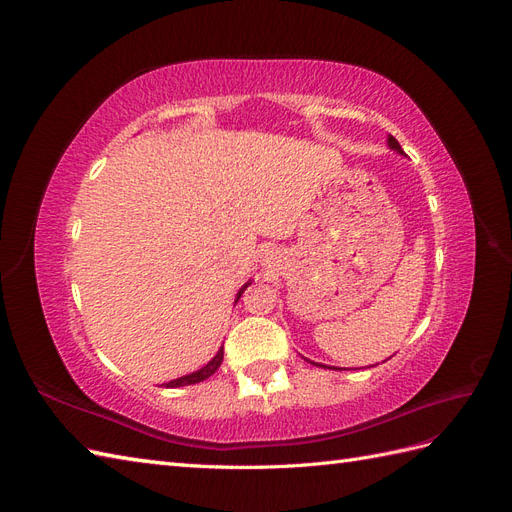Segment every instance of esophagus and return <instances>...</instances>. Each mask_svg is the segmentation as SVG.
<instances>
[{"mask_svg":"<svg viewBox=\"0 0 512 512\" xmlns=\"http://www.w3.org/2000/svg\"><path fill=\"white\" fill-rule=\"evenodd\" d=\"M267 256H269V254H267Z\"/></svg>","mask_w":512,"mask_h":512,"instance_id":"1","label":"esophagus"}]
</instances>
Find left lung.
I'll list each match as a JSON object with an SVG mask.
<instances>
[{
	"instance_id": "obj_1",
	"label": "left lung",
	"mask_w": 512,
	"mask_h": 512,
	"mask_svg": "<svg viewBox=\"0 0 512 512\" xmlns=\"http://www.w3.org/2000/svg\"><path fill=\"white\" fill-rule=\"evenodd\" d=\"M389 147H391L393 151H397V153H404V149H401L399 143L395 141V136H389ZM314 365H318V363H314ZM322 367H324V365H322Z\"/></svg>"
}]
</instances>
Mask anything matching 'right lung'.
Segmentation results:
<instances>
[{
    "instance_id": "obj_1",
    "label": "right lung",
    "mask_w": 512,
    "mask_h": 512,
    "mask_svg": "<svg viewBox=\"0 0 512 512\" xmlns=\"http://www.w3.org/2000/svg\"><path fill=\"white\" fill-rule=\"evenodd\" d=\"M252 282H247V284H243V288L239 290V294H237V301L241 299V294H243V290L250 286ZM235 301V303H237ZM222 361H224V346L218 350V354L213 356V359L205 365V367H200L198 371H192V374H188V376H181V378H177V380H170V382H166L164 386L166 389H175V386H188V384H196V382H203V380H207L209 376H213L215 371H218V367L222 365Z\"/></svg>"
}]
</instances>
